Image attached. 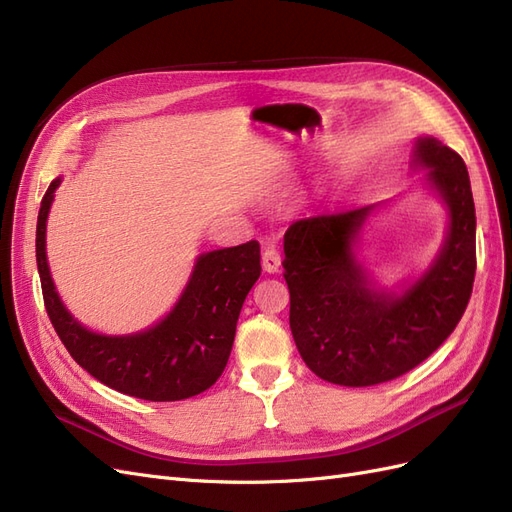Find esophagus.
Segmentation results:
<instances>
[{
	"mask_svg": "<svg viewBox=\"0 0 512 512\" xmlns=\"http://www.w3.org/2000/svg\"><path fill=\"white\" fill-rule=\"evenodd\" d=\"M261 266H263V270L270 272V274H276L280 270V251H278L276 244L268 242L266 246H263Z\"/></svg>",
	"mask_w": 512,
	"mask_h": 512,
	"instance_id": "obj_1",
	"label": "esophagus"
}]
</instances>
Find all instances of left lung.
I'll return each mask as SVG.
<instances>
[{
  "instance_id": "left-lung-1",
  "label": "left lung",
  "mask_w": 512,
  "mask_h": 512,
  "mask_svg": "<svg viewBox=\"0 0 512 512\" xmlns=\"http://www.w3.org/2000/svg\"><path fill=\"white\" fill-rule=\"evenodd\" d=\"M415 166L449 206V234L434 266L402 295L374 291L353 255L374 206L317 214L285 234L289 325L306 366L323 381L372 387L393 381L451 336L470 302L476 217L466 163L436 138H419Z\"/></svg>"
}]
</instances>
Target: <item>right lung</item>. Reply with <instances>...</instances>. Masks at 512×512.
I'll return each mask as SVG.
<instances>
[{"instance_id":"1","label":"right lung","mask_w":512,"mask_h":512,"mask_svg":"<svg viewBox=\"0 0 512 512\" xmlns=\"http://www.w3.org/2000/svg\"><path fill=\"white\" fill-rule=\"evenodd\" d=\"M59 183L53 180L42 197L36 259L48 319L76 364L106 387L151 402L187 400L212 387L232 353L242 304L261 274L259 242L200 255L178 304L146 332L93 334L61 304L46 263V217Z\"/></svg>"}]
</instances>
